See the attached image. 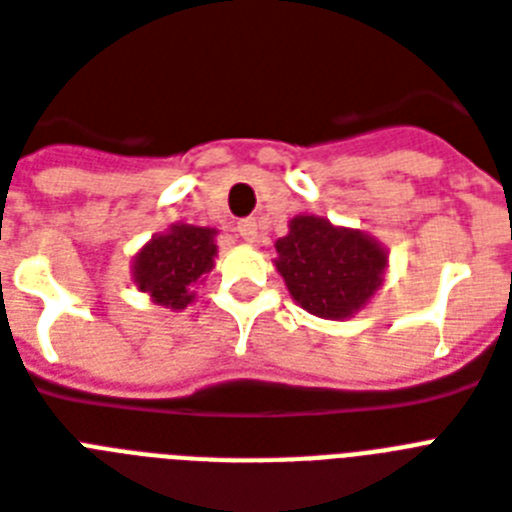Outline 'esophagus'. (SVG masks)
<instances>
[{
	"mask_svg": "<svg viewBox=\"0 0 512 512\" xmlns=\"http://www.w3.org/2000/svg\"><path fill=\"white\" fill-rule=\"evenodd\" d=\"M236 231H239V236L247 241V244H252V241L257 239V223H255V220H241V223L236 225Z\"/></svg>",
	"mask_w": 512,
	"mask_h": 512,
	"instance_id": "1",
	"label": "esophagus"
}]
</instances>
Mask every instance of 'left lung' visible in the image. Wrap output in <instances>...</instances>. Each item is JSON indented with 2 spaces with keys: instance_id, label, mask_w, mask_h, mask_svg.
<instances>
[{
  "instance_id": "1",
  "label": "left lung",
  "mask_w": 512,
  "mask_h": 512,
  "mask_svg": "<svg viewBox=\"0 0 512 512\" xmlns=\"http://www.w3.org/2000/svg\"><path fill=\"white\" fill-rule=\"evenodd\" d=\"M276 271L303 311L345 321L364 311L388 271V249L369 233L319 215H295L276 241Z\"/></svg>"
}]
</instances>
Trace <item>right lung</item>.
Masks as SVG:
<instances>
[{
  "label": "right lung",
  "mask_w": 512,
  "mask_h": 512,
  "mask_svg": "<svg viewBox=\"0 0 512 512\" xmlns=\"http://www.w3.org/2000/svg\"><path fill=\"white\" fill-rule=\"evenodd\" d=\"M217 228L172 223L156 233L132 257V284L151 297V303L183 311L196 300V284L215 268Z\"/></svg>",
  "instance_id": "obj_1"
}]
</instances>
